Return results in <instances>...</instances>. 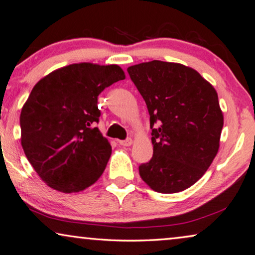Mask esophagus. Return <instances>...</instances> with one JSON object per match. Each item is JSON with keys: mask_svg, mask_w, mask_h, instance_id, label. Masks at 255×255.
Returning <instances> with one entry per match:
<instances>
[{"mask_svg": "<svg viewBox=\"0 0 255 255\" xmlns=\"http://www.w3.org/2000/svg\"><path fill=\"white\" fill-rule=\"evenodd\" d=\"M119 143H120L121 145H124V147H129V145H131V143H133V140H131L130 137H128V138H126V140L119 141Z\"/></svg>", "mask_w": 255, "mask_h": 255, "instance_id": "obj_1", "label": "esophagus"}]
</instances>
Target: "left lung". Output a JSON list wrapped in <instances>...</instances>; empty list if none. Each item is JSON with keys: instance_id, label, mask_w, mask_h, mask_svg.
Returning a JSON list of instances; mask_svg holds the SVG:
<instances>
[{"instance_id": "1", "label": "left lung", "mask_w": 255, "mask_h": 255, "mask_svg": "<svg viewBox=\"0 0 255 255\" xmlns=\"http://www.w3.org/2000/svg\"><path fill=\"white\" fill-rule=\"evenodd\" d=\"M150 115L152 157L138 167L156 192L195 184L216 157L224 117L218 94L196 70L152 60L127 69Z\"/></svg>"}]
</instances>
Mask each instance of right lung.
I'll return each instance as SVG.
<instances>
[{
  "instance_id": "add662e5",
  "label": "right lung",
  "mask_w": 255,
  "mask_h": 255,
  "mask_svg": "<svg viewBox=\"0 0 255 255\" xmlns=\"http://www.w3.org/2000/svg\"><path fill=\"white\" fill-rule=\"evenodd\" d=\"M125 78L118 65L79 63L53 71L32 88L19 117L21 143L50 188L79 192L103 175L112 147L94 127L98 96Z\"/></svg>"
}]
</instances>
